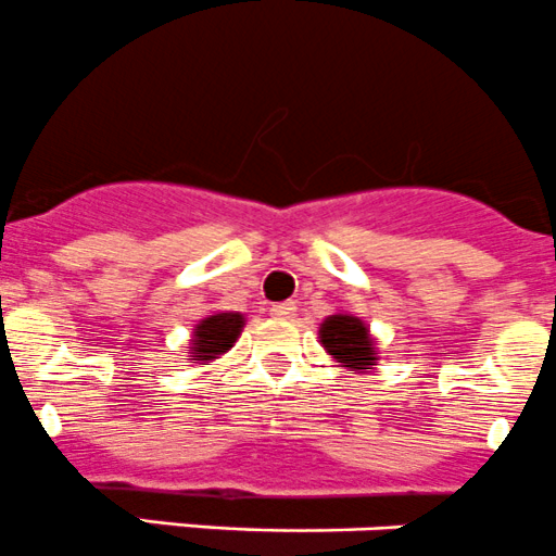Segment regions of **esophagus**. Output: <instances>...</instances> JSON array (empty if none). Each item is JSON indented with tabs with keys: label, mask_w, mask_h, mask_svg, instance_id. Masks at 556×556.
I'll return each mask as SVG.
<instances>
[{
	"label": "esophagus",
	"mask_w": 556,
	"mask_h": 556,
	"mask_svg": "<svg viewBox=\"0 0 556 556\" xmlns=\"http://www.w3.org/2000/svg\"><path fill=\"white\" fill-rule=\"evenodd\" d=\"M293 312H295L293 301H282V304L271 306V315L279 317V320H288V317H293Z\"/></svg>",
	"instance_id": "1"
}]
</instances>
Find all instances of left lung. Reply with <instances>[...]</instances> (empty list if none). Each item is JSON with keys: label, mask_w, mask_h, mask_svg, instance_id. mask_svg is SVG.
<instances>
[{"label": "left lung", "mask_w": 556, "mask_h": 556, "mask_svg": "<svg viewBox=\"0 0 556 556\" xmlns=\"http://www.w3.org/2000/svg\"><path fill=\"white\" fill-rule=\"evenodd\" d=\"M323 350L337 361L339 366H344L348 371H369L375 369L380 355H377L375 337H371L366 320H361L358 315H350V312H333L326 320L320 323V331H317Z\"/></svg>", "instance_id": "1"}]
</instances>
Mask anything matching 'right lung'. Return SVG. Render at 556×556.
Wrapping results in <instances>:
<instances>
[{
  "label": "right lung",
  "instance_id": "right-lung-1",
  "mask_svg": "<svg viewBox=\"0 0 556 556\" xmlns=\"http://www.w3.org/2000/svg\"><path fill=\"white\" fill-rule=\"evenodd\" d=\"M247 317L241 312H212L195 323L190 339V364H208L228 353L241 337Z\"/></svg>",
  "mask_w": 556,
  "mask_h": 556
}]
</instances>
